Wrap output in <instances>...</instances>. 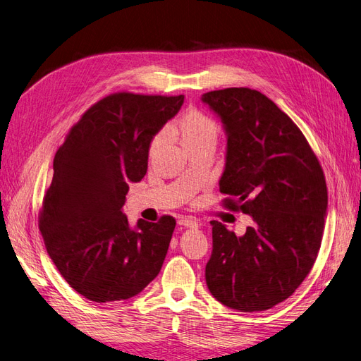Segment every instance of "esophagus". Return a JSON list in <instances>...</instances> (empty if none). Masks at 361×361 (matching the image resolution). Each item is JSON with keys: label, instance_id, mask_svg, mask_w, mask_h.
I'll return each instance as SVG.
<instances>
[{"label": "esophagus", "instance_id": "obj_1", "mask_svg": "<svg viewBox=\"0 0 361 361\" xmlns=\"http://www.w3.org/2000/svg\"><path fill=\"white\" fill-rule=\"evenodd\" d=\"M180 226H184V228H197V221L192 217H183L178 220Z\"/></svg>", "mask_w": 361, "mask_h": 361}]
</instances>
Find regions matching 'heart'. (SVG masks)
<instances>
[{
  "label": "heart",
  "instance_id": "obj_1",
  "mask_svg": "<svg viewBox=\"0 0 361 361\" xmlns=\"http://www.w3.org/2000/svg\"><path fill=\"white\" fill-rule=\"evenodd\" d=\"M168 132L180 138L181 144L184 145L185 150L193 149L196 145H201L205 142H217L219 140V125L212 117L207 116L202 111L197 110H189L185 111L176 123L168 128ZM164 141L162 133H157V135L152 140L149 153L154 154L157 149Z\"/></svg>",
  "mask_w": 361,
  "mask_h": 361
}]
</instances>
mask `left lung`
<instances>
[{
	"instance_id": "8db88e82",
	"label": "left lung",
	"mask_w": 361,
	"mask_h": 361,
	"mask_svg": "<svg viewBox=\"0 0 361 361\" xmlns=\"http://www.w3.org/2000/svg\"><path fill=\"white\" fill-rule=\"evenodd\" d=\"M202 101L228 132L223 207L252 217L243 236L211 221L207 286L232 310H271L296 291L317 260L327 211L324 172L296 123L259 90H212Z\"/></svg>"
}]
</instances>
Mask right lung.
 <instances>
[{"mask_svg": "<svg viewBox=\"0 0 361 361\" xmlns=\"http://www.w3.org/2000/svg\"><path fill=\"white\" fill-rule=\"evenodd\" d=\"M183 102L111 93L85 111L53 159L38 228L65 281L89 300L137 296L162 268L176 219L138 220L130 229L122 207L129 183L145 176L153 137Z\"/></svg>", "mask_w": 361, "mask_h": 361, "instance_id": "obj_1", "label": "right lung"}]
</instances>
